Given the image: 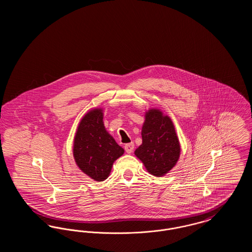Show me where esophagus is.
I'll return each instance as SVG.
<instances>
[{"instance_id":"34e87169","label":"esophagus","mask_w":252,"mask_h":252,"mask_svg":"<svg viewBox=\"0 0 252 252\" xmlns=\"http://www.w3.org/2000/svg\"><path fill=\"white\" fill-rule=\"evenodd\" d=\"M125 150L126 153L130 154L132 151L134 150V144L133 143H129V144H126L125 145Z\"/></svg>"}]
</instances>
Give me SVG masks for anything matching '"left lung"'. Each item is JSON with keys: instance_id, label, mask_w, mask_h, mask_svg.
I'll return each instance as SVG.
<instances>
[{"instance_id": "obj_1", "label": "left lung", "mask_w": 252, "mask_h": 252, "mask_svg": "<svg viewBox=\"0 0 252 252\" xmlns=\"http://www.w3.org/2000/svg\"><path fill=\"white\" fill-rule=\"evenodd\" d=\"M142 138L143 144L135 150V155L151 175L164 176L176 165L180 154V142L172 121L158 109L148 110Z\"/></svg>"}]
</instances>
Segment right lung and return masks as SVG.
<instances>
[{"label": "right lung", "instance_id": "right-lung-1", "mask_svg": "<svg viewBox=\"0 0 252 252\" xmlns=\"http://www.w3.org/2000/svg\"><path fill=\"white\" fill-rule=\"evenodd\" d=\"M124 152L106 130L102 109L89 111L80 121L73 141V157L80 170L93 180L103 181Z\"/></svg>", "mask_w": 252, "mask_h": 252}]
</instances>
